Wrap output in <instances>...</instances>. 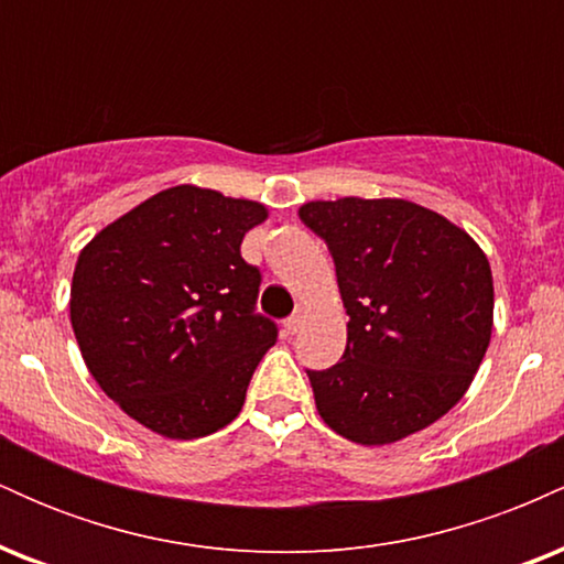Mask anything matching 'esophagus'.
Wrapping results in <instances>:
<instances>
[{"label":"esophagus","mask_w":564,"mask_h":564,"mask_svg":"<svg viewBox=\"0 0 564 564\" xmlns=\"http://www.w3.org/2000/svg\"><path fill=\"white\" fill-rule=\"evenodd\" d=\"M302 315H304V310L302 307H296L294 313L289 315L286 321H283V328H286V334H296L302 328Z\"/></svg>","instance_id":"obj_1"}]
</instances>
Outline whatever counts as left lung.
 <instances>
[{
	"mask_svg": "<svg viewBox=\"0 0 564 564\" xmlns=\"http://www.w3.org/2000/svg\"><path fill=\"white\" fill-rule=\"evenodd\" d=\"M300 219L332 251L349 315L339 364L307 368L323 422L360 445L437 422L488 349V257L437 212L400 198L310 200Z\"/></svg>",
	"mask_w": 564,
	"mask_h": 564,
	"instance_id": "8db88e82",
	"label": "left lung"
}]
</instances>
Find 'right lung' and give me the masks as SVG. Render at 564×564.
<instances>
[{
  "mask_svg": "<svg viewBox=\"0 0 564 564\" xmlns=\"http://www.w3.org/2000/svg\"><path fill=\"white\" fill-rule=\"evenodd\" d=\"M262 204L177 185L84 246L70 326L97 384L134 422L172 440L223 430L278 326L257 313L262 273L241 241Z\"/></svg>",
  "mask_w": 564,
  "mask_h": 564,
  "instance_id": "add662e5",
  "label": "right lung"
}]
</instances>
